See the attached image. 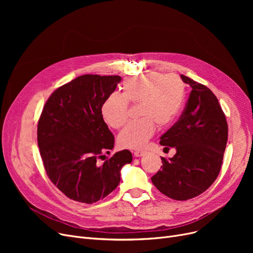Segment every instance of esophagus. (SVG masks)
Wrapping results in <instances>:
<instances>
[{
  "instance_id": "1",
  "label": "esophagus",
  "mask_w": 253,
  "mask_h": 253,
  "mask_svg": "<svg viewBox=\"0 0 253 253\" xmlns=\"http://www.w3.org/2000/svg\"><path fill=\"white\" fill-rule=\"evenodd\" d=\"M144 154H145L144 151L138 150V151H135V152H134V157H142Z\"/></svg>"
}]
</instances>
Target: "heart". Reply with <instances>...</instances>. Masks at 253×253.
<instances>
[{
  "mask_svg": "<svg viewBox=\"0 0 253 253\" xmlns=\"http://www.w3.org/2000/svg\"><path fill=\"white\" fill-rule=\"evenodd\" d=\"M184 99V85L174 75L151 73L126 79L122 93H111L101 104V116L112 128L122 127L127 120L128 103L139 104L141 119L125 126L118 135L124 149H140L153 136L155 123L165 127L178 116Z\"/></svg>",
  "mask_w": 253,
  "mask_h": 253,
  "instance_id": "1",
  "label": "heart"
}]
</instances>
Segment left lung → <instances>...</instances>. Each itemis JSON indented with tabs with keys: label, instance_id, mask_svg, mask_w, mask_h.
<instances>
[{
	"label": "left lung",
	"instance_id": "left-lung-1",
	"mask_svg": "<svg viewBox=\"0 0 253 253\" xmlns=\"http://www.w3.org/2000/svg\"><path fill=\"white\" fill-rule=\"evenodd\" d=\"M192 87L178 121L160 137V144L176 154L162 159L161 170L152 177L165 196L185 201L205 192L216 179L228 141V123L209 88L180 75Z\"/></svg>",
	"mask_w": 253,
	"mask_h": 253
}]
</instances>
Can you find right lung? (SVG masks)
I'll list each match as a JSON object with an SVG mask.
<instances>
[{
	"label": "right lung",
	"instance_id": "obj_1",
	"mask_svg": "<svg viewBox=\"0 0 253 253\" xmlns=\"http://www.w3.org/2000/svg\"><path fill=\"white\" fill-rule=\"evenodd\" d=\"M120 76L83 75L52 93L38 122V145L50 180L72 200L92 204L111 194L121 169L132 161L128 150L109 154L115 137L101 116V104Z\"/></svg>",
	"mask_w": 253,
	"mask_h": 253
}]
</instances>
